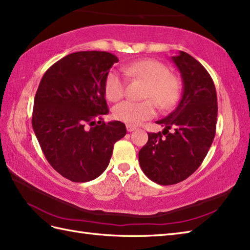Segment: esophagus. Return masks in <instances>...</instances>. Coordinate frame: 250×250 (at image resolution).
<instances>
[{
  "label": "esophagus",
  "mask_w": 250,
  "mask_h": 250,
  "mask_svg": "<svg viewBox=\"0 0 250 250\" xmlns=\"http://www.w3.org/2000/svg\"><path fill=\"white\" fill-rule=\"evenodd\" d=\"M137 129L136 126H134V125H126V130H127V132H133V131H135Z\"/></svg>",
  "instance_id": "1"
}]
</instances>
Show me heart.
I'll return each instance as SVG.
<instances>
[{"mask_svg":"<svg viewBox=\"0 0 250 250\" xmlns=\"http://www.w3.org/2000/svg\"><path fill=\"white\" fill-rule=\"evenodd\" d=\"M123 70L126 75L147 82L146 98L153 100L162 109H169L178 102L181 94V84L177 77L170 74L169 69L164 63L155 60H142L125 65ZM125 89L124 75L116 70L109 71L104 84V91L108 100H119L124 96ZM153 102L125 100L120 102L114 107V117L127 125H138L155 115V104Z\"/></svg>","mask_w":250,"mask_h":250,"instance_id":"obj_1","label":"heart"}]
</instances>
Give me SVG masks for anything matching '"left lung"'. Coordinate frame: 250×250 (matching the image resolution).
Masks as SVG:
<instances>
[{
	"label": "left lung",
	"mask_w": 250,
	"mask_h": 250,
	"mask_svg": "<svg viewBox=\"0 0 250 250\" xmlns=\"http://www.w3.org/2000/svg\"><path fill=\"white\" fill-rule=\"evenodd\" d=\"M181 74L182 98L173 112L156 124L139 150V165L150 180L161 185L183 181L196 171L215 136L217 96L210 74L193 56L180 51L171 57Z\"/></svg>",
	"instance_id": "1"
}]
</instances>
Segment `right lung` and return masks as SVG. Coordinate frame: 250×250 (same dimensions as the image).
<instances>
[{"label":"right lung","mask_w":250,"mask_h":250,"mask_svg":"<svg viewBox=\"0 0 250 250\" xmlns=\"http://www.w3.org/2000/svg\"><path fill=\"white\" fill-rule=\"evenodd\" d=\"M117 62L108 52H75L52 65L39 83L32 118L35 135L50 165L72 182L100 176L114 144L126 134L120 121H102L108 114L104 84Z\"/></svg>","instance_id":"1"}]
</instances>
